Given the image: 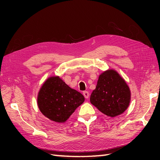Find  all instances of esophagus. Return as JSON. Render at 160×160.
<instances>
[{
  "instance_id": "1",
  "label": "esophagus",
  "mask_w": 160,
  "mask_h": 160,
  "mask_svg": "<svg viewBox=\"0 0 160 160\" xmlns=\"http://www.w3.org/2000/svg\"><path fill=\"white\" fill-rule=\"evenodd\" d=\"M83 95H84V98H86V99H88V98H89V93L88 92V91H84Z\"/></svg>"
}]
</instances>
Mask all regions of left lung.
I'll return each instance as SVG.
<instances>
[{
	"mask_svg": "<svg viewBox=\"0 0 160 160\" xmlns=\"http://www.w3.org/2000/svg\"><path fill=\"white\" fill-rule=\"evenodd\" d=\"M131 100L129 87L117 71L110 69L100 75L90 102L102 113L109 117L123 113Z\"/></svg>",
	"mask_w": 160,
	"mask_h": 160,
	"instance_id": "1",
	"label": "left lung"
}]
</instances>
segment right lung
<instances>
[{"instance_id":"right-lung-1","label":"right lung","mask_w":160,"mask_h":160,"mask_svg":"<svg viewBox=\"0 0 160 160\" xmlns=\"http://www.w3.org/2000/svg\"><path fill=\"white\" fill-rule=\"evenodd\" d=\"M84 97L71 89L58 76L47 79L38 95V106L40 112L53 122L62 123L82 104Z\"/></svg>"}]
</instances>
